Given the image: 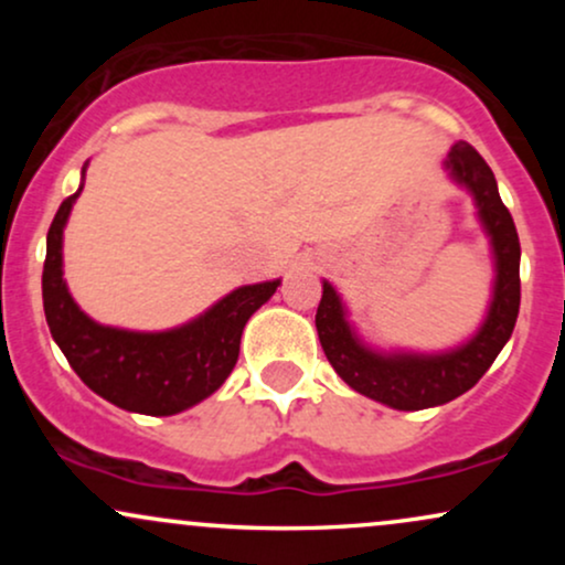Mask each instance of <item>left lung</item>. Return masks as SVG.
Segmentation results:
<instances>
[{
    "mask_svg": "<svg viewBox=\"0 0 565 565\" xmlns=\"http://www.w3.org/2000/svg\"><path fill=\"white\" fill-rule=\"evenodd\" d=\"M451 178L472 193L486 233L491 236L497 257L494 300L486 316L481 332L468 345L440 355H382L361 345L350 332L340 297L334 287L323 281V295L316 310V329L323 353L334 372L366 398L380 401L401 412H417L449 404L457 395L468 393L494 364L499 350L515 329L521 308V242L508 206L497 191L491 167L470 142H454L446 159Z\"/></svg>",
    "mask_w": 565,
    "mask_h": 565,
    "instance_id": "8db88e82",
    "label": "left lung"
}]
</instances>
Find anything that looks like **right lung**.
<instances>
[{
	"label": "right lung",
	"mask_w": 565,
	"mask_h": 565,
	"mask_svg": "<svg viewBox=\"0 0 565 565\" xmlns=\"http://www.w3.org/2000/svg\"><path fill=\"white\" fill-rule=\"evenodd\" d=\"M79 193L82 188L63 201L47 231L42 300L50 334L84 385L114 406L170 417L199 404L228 380L238 361L246 321L274 297L281 281L231 291L196 321L170 332L146 334L100 327L82 313L63 281V225Z\"/></svg>",
	"instance_id": "1"
}]
</instances>
